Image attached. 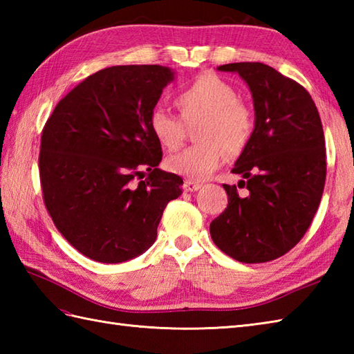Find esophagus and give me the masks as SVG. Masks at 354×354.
<instances>
[{
  "label": "esophagus",
  "mask_w": 354,
  "mask_h": 354,
  "mask_svg": "<svg viewBox=\"0 0 354 354\" xmlns=\"http://www.w3.org/2000/svg\"><path fill=\"white\" fill-rule=\"evenodd\" d=\"M202 187L199 181H193V179H185L184 181V190L185 192H196Z\"/></svg>",
  "instance_id": "34e87169"
}]
</instances>
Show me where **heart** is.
Listing matches in <instances>:
<instances>
[{"label":"heart","mask_w":354,"mask_h":354,"mask_svg":"<svg viewBox=\"0 0 354 354\" xmlns=\"http://www.w3.org/2000/svg\"><path fill=\"white\" fill-rule=\"evenodd\" d=\"M173 102L181 118L162 108H153L149 114L152 137L161 147L176 150L185 140L187 126L199 122L196 140L201 141L167 158L165 167L175 175L204 179L221 167L227 152L239 155L250 145L255 131V112L222 77L199 74Z\"/></svg>","instance_id":"b5f03b06"}]
</instances>
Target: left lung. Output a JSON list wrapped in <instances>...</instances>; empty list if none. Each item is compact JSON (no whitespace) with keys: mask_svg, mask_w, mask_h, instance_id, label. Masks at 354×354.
<instances>
[{"mask_svg":"<svg viewBox=\"0 0 354 354\" xmlns=\"http://www.w3.org/2000/svg\"><path fill=\"white\" fill-rule=\"evenodd\" d=\"M250 86L255 131L223 184L225 212L209 223L214 245L242 263H265L289 252L309 230L326 184V140L319 112L306 88L260 62L219 66Z\"/></svg>","mask_w":354,"mask_h":354,"instance_id":"1","label":"left lung"}]
</instances>
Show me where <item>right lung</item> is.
I'll use <instances>...</instances> for the list:
<instances>
[{"instance_id": "1", "label": "right lung", "mask_w": 354, "mask_h": 354, "mask_svg": "<svg viewBox=\"0 0 354 354\" xmlns=\"http://www.w3.org/2000/svg\"><path fill=\"white\" fill-rule=\"evenodd\" d=\"M171 80L167 66H109L73 88L44 126V204L88 259L122 263L149 250L165 205L181 194L183 178L158 169L162 150L149 131Z\"/></svg>"}]
</instances>
